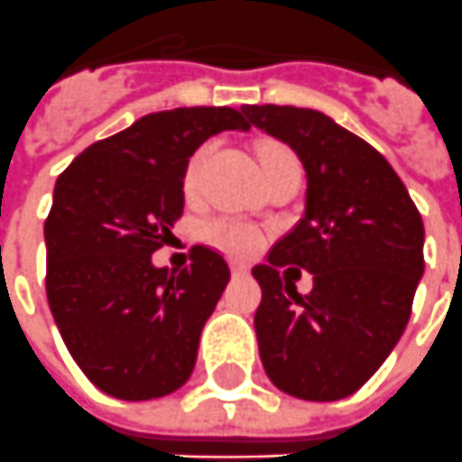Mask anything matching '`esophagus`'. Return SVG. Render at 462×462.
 I'll return each instance as SVG.
<instances>
[{"instance_id":"esophagus-1","label":"esophagus","mask_w":462,"mask_h":462,"mask_svg":"<svg viewBox=\"0 0 462 462\" xmlns=\"http://www.w3.org/2000/svg\"><path fill=\"white\" fill-rule=\"evenodd\" d=\"M231 273H234V276H246V273H249V266L241 262H231Z\"/></svg>"}]
</instances>
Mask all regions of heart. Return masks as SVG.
I'll return each instance as SVG.
<instances>
[{
	"label": "heart",
	"instance_id": "heart-1",
	"mask_svg": "<svg viewBox=\"0 0 462 462\" xmlns=\"http://www.w3.org/2000/svg\"><path fill=\"white\" fill-rule=\"evenodd\" d=\"M213 151V143H203L196 151L190 152L189 163L183 168V193L189 199H196L200 190V180H203V168L208 163V155ZM259 158H262L263 176L269 178L276 171L282 168H291V165H299L297 155L279 145V143H266L259 151ZM203 238L221 249L228 256H251L254 251L259 249L263 244V234L259 226L249 224L244 218H234V216H216L211 221L203 224Z\"/></svg>",
	"mask_w": 462,
	"mask_h": 462
}]
</instances>
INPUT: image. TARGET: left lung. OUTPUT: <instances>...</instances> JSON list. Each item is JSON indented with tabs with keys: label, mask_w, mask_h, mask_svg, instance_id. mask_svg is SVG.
Segmentation results:
<instances>
[{
	"label": "left lung",
	"mask_w": 462,
	"mask_h": 462,
	"mask_svg": "<svg viewBox=\"0 0 462 462\" xmlns=\"http://www.w3.org/2000/svg\"><path fill=\"white\" fill-rule=\"evenodd\" d=\"M251 125L284 140L307 171V208L251 273L263 370L282 393L332 402L380 370L412 311L425 228L393 165L332 117L291 105H244ZM284 265L315 276L296 294Z\"/></svg>",
	"instance_id": "obj_1"
}]
</instances>
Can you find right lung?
I'll return each mask as SVG.
<instances>
[{"mask_svg": "<svg viewBox=\"0 0 462 462\" xmlns=\"http://www.w3.org/2000/svg\"><path fill=\"white\" fill-rule=\"evenodd\" d=\"M221 130H249L234 107H176L92 143L60 173L44 221L47 301L72 359L105 395L176 393L200 329L228 284L218 251L193 246L190 266L155 269L183 213V168Z\"/></svg>", "mask_w": 462, "mask_h": 462, "instance_id": "obj_1", "label": "right lung"}]
</instances>
